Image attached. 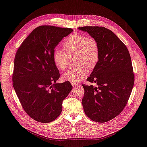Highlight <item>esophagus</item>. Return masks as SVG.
Instances as JSON below:
<instances>
[{
    "instance_id": "esophagus-1",
    "label": "esophagus",
    "mask_w": 147,
    "mask_h": 147,
    "mask_svg": "<svg viewBox=\"0 0 147 147\" xmlns=\"http://www.w3.org/2000/svg\"><path fill=\"white\" fill-rule=\"evenodd\" d=\"M79 85L78 84H72V86H73V87H76V86H78Z\"/></svg>"
}]
</instances>
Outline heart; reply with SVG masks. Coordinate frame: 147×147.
<instances>
[{
  "label": "heart",
  "mask_w": 147,
  "mask_h": 147,
  "mask_svg": "<svg viewBox=\"0 0 147 147\" xmlns=\"http://www.w3.org/2000/svg\"><path fill=\"white\" fill-rule=\"evenodd\" d=\"M63 46L67 53L55 48L52 54L53 62L58 69L63 70L67 66L69 56L76 55V63L81 66L68 69L62 76L63 80L76 84L88 76V67L93 69L98 63L100 52L98 42L94 38L76 34L67 38Z\"/></svg>",
  "instance_id": "b5f03b06"
}]
</instances>
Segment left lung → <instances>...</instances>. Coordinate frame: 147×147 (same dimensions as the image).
Wrapping results in <instances>:
<instances>
[{"label": "left lung", "mask_w": 147, "mask_h": 147, "mask_svg": "<svg viewBox=\"0 0 147 147\" xmlns=\"http://www.w3.org/2000/svg\"><path fill=\"white\" fill-rule=\"evenodd\" d=\"M100 46V58L87 80L97 86L82 84V105L86 115L97 123L109 121L123 111L135 82L132 63L125 44L112 31L104 27L84 26Z\"/></svg>", "instance_id": "left-lung-1"}]
</instances>
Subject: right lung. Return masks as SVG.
<instances>
[{
  "instance_id": "add662e5",
  "label": "right lung",
  "mask_w": 147,
  "mask_h": 147,
  "mask_svg": "<svg viewBox=\"0 0 147 147\" xmlns=\"http://www.w3.org/2000/svg\"><path fill=\"white\" fill-rule=\"evenodd\" d=\"M72 32L67 28L37 27L16 53L12 85L24 111L38 122L49 123L58 118L73 88L68 81L56 84L60 74L52 59L55 47Z\"/></svg>"
}]
</instances>
